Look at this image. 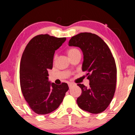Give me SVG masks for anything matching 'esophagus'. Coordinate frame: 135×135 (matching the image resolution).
I'll list each match as a JSON object with an SVG mask.
<instances>
[{
	"instance_id": "34e87169",
	"label": "esophagus",
	"mask_w": 135,
	"mask_h": 135,
	"mask_svg": "<svg viewBox=\"0 0 135 135\" xmlns=\"http://www.w3.org/2000/svg\"><path fill=\"white\" fill-rule=\"evenodd\" d=\"M75 85V84H73V83H69V84H68V86H69V88H71V87H72V86H74Z\"/></svg>"
}]
</instances>
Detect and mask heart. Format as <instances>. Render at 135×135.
Returning a JSON list of instances; mask_svg holds the SVG:
<instances>
[{
    "label": "heart",
    "instance_id": "obj_1",
    "mask_svg": "<svg viewBox=\"0 0 135 135\" xmlns=\"http://www.w3.org/2000/svg\"><path fill=\"white\" fill-rule=\"evenodd\" d=\"M78 52H79V51L77 49V48L73 47V48H70V49H69L68 50V56H69V57H71V56H73V55H74L75 54H76V53H78ZM54 58H56V56H55Z\"/></svg>",
    "mask_w": 135,
    "mask_h": 135
}]
</instances>
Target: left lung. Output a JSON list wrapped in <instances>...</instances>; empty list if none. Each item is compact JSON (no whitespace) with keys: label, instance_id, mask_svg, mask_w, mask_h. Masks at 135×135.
I'll return each mask as SVG.
<instances>
[{"label":"left lung","instance_id":"left-lung-1","mask_svg":"<svg viewBox=\"0 0 135 135\" xmlns=\"http://www.w3.org/2000/svg\"><path fill=\"white\" fill-rule=\"evenodd\" d=\"M69 46L79 47L84 55L82 70L86 73L89 87L78 84L82 90L78 105L83 110L98 114L112 101L116 90L117 69L110 49L100 37L90 32L73 36Z\"/></svg>","mask_w":135,"mask_h":135}]
</instances>
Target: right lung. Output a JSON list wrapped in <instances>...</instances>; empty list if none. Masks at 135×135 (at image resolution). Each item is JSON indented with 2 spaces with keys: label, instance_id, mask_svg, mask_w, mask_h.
Wrapping results in <instances>:
<instances>
[{
  "label": "right lung",
  "instance_id": "1",
  "mask_svg": "<svg viewBox=\"0 0 135 135\" xmlns=\"http://www.w3.org/2000/svg\"><path fill=\"white\" fill-rule=\"evenodd\" d=\"M66 40L49 34H40L29 41L20 64V84L23 96L36 114H46L56 110L69 89L67 83L60 85L48 81V70L52 68L56 50Z\"/></svg>",
  "mask_w": 135,
  "mask_h": 135
}]
</instances>
